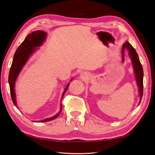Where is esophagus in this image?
I'll return each instance as SVG.
<instances>
[{"instance_id":"esophagus-1","label":"esophagus","mask_w":155,"mask_h":155,"mask_svg":"<svg viewBox=\"0 0 155 155\" xmlns=\"http://www.w3.org/2000/svg\"><path fill=\"white\" fill-rule=\"evenodd\" d=\"M89 78V75L87 72H82L80 76H79V78H80L82 81H87Z\"/></svg>"}]
</instances>
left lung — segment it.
Segmentation results:
<instances>
[{"instance_id": "8db88e82", "label": "left lung", "mask_w": 155, "mask_h": 155, "mask_svg": "<svg viewBox=\"0 0 155 155\" xmlns=\"http://www.w3.org/2000/svg\"><path fill=\"white\" fill-rule=\"evenodd\" d=\"M127 49L129 51V57L132 61V64L134 68V72L135 74V78L136 81H137V85L138 87V93L140 96V102L142 100V97L143 96V71L142 65L140 61V59L138 58V55L135 49L133 47L128 41H126L125 43L122 46V50H121V53H122V61H124V51Z\"/></svg>"}]
</instances>
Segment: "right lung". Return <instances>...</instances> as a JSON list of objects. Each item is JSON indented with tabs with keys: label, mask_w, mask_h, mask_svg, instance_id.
Wrapping results in <instances>:
<instances>
[{
	"label": "right lung",
	"mask_w": 155,
	"mask_h": 155,
	"mask_svg": "<svg viewBox=\"0 0 155 155\" xmlns=\"http://www.w3.org/2000/svg\"><path fill=\"white\" fill-rule=\"evenodd\" d=\"M47 36V34L44 31L37 30L33 31L30 34L27 35L25 38V41L18 46L17 49L15 54H14V57L13 59V62L12 64V67L10 68V73H9V77H8V83L10 85V93L12 96V100L15 106L17 107V104L16 101V94L15 91V81L18 78V74L21 72L23 67L26 64L28 60L29 59L30 56L34 54L36 50L37 49V47H39L42 45L43 44V42L45 41L46 37ZM70 83H68L67 87H65L64 90L63 92V94L61 96V104H60V110L56 114L55 116L50 117V118L45 119L41 121H38V122H45V121H48L50 120H52L55 118L58 117L62 110V104H61V100L63 99V97L64 95L65 92L68 90V88L69 87Z\"/></svg>",
	"instance_id": "obj_1"
}]
</instances>
